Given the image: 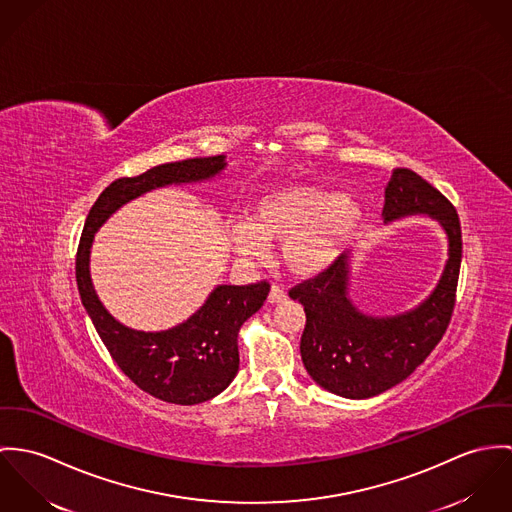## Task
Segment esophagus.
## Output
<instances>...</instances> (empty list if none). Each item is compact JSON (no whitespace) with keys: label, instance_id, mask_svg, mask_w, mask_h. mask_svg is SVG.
I'll use <instances>...</instances> for the list:
<instances>
[{"label":"esophagus","instance_id":"obj_1","mask_svg":"<svg viewBox=\"0 0 512 512\" xmlns=\"http://www.w3.org/2000/svg\"><path fill=\"white\" fill-rule=\"evenodd\" d=\"M284 300H286V292H284L281 286L273 284V286H271V292H269V302H271V304H279V302H284Z\"/></svg>","mask_w":512,"mask_h":512}]
</instances>
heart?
<instances>
[{"label": "heart", "mask_w": 512, "mask_h": 512, "mask_svg": "<svg viewBox=\"0 0 512 512\" xmlns=\"http://www.w3.org/2000/svg\"><path fill=\"white\" fill-rule=\"evenodd\" d=\"M357 198L310 184H281L263 192L249 222L229 228L233 251L247 261L267 257L271 241H283L284 267L302 279L330 271L363 226Z\"/></svg>", "instance_id": "b5f03b06"}]
</instances>
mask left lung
I'll return each instance as SVG.
<instances>
[{"mask_svg": "<svg viewBox=\"0 0 512 512\" xmlns=\"http://www.w3.org/2000/svg\"><path fill=\"white\" fill-rule=\"evenodd\" d=\"M426 216L448 237V261L434 290L412 310L373 316L349 296L351 255L288 294L306 312L300 355L308 375L343 398H371L393 389L424 363L442 340L455 304L461 265V228L440 190L408 169H395L385 186L383 224Z\"/></svg>", "mask_w": 512, "mask_h": 512, "instance_id": "obj_1", "label": "left lung"}]
</instances>
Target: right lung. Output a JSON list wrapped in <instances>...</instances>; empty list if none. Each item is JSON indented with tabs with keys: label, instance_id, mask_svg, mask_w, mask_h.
I'll return each mask as SVG.
<instances>
[{
	"label": "right lung",
	"instance_id": "right-lung-1",
	"mask_svg": "<svg viewBox=\"0 0 512 512\" xmlns=\"http://www.w3.org/2000/svg\"><path fill=\"white\" fill-rule=\"evenodd\" d=\"M226 155L153 167L133 178H117L92 206L76 255L82 304L119 369L145 393L172 404H198L226 391L239 369L237 334L267 300L269 283L216 284L204 304L182 324L161 332L133 330L108 312L90 277V253L98 233L119 208L165 188L206 182L226 171Z\"/></svg>",
	"mask_w": 512,
	"mask_h": 512
}]
</instances>
